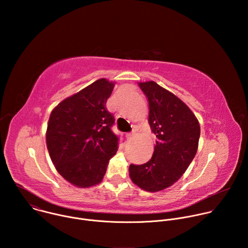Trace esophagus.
<instances>
[{
    "instance_id": "obj_1",
    "label": "esophagus",
    "mask_w": 248,
    "mask_h": 248,
    "mask_svg": "<svg viewBox=\"0 0 248 248\" xmlns=\"http://www.w3.org/2000/svg\"><path fill=\"white\" fill-rule=\"evenodd\" d=\"M134 136H135V133H134V132H132V133H127V134H126V139H127V140H131Z\"/></svg>"
}]
</instances>
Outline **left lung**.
<instances>
[{
	"label": "left lung",
	"mask_w": 248,
	"mask_h": 248,
	"mask_svg": "<svg viewBox=\"0 0 248 248\" xmlns=\"http://www.w3.org/2000/svg\"><path fill=\"white\" fill-rule=\"evenodd\" d=\"M146 96L148 123L157 141L151 159L143 165H130L129 178L149 192L164 190L178 182L198 149L200 124L188 106L155 81L137 83Z\"/></svg>",
	"instance_id": "1"
}]
</instances>
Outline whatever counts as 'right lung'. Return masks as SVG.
<instances>
[{
  "instance_id": "right-lung-1",
  "label": "right lung",
  "mask_w": 248,
  "mask_h": 248,
  "mask_svg": "<svg viewBox=\"0 0 248 248\" xmlns=\"http://www.w3.org/2000/svg\"><path fill=\"white\" fill-rule=\"evenodd\" d=\"M115 84L100 78L63 99L50 115L49 155L57 171L77 187L99 185L117 153L119 138L111 130L114 117L105 107Z\"/></svg>"
}]
</instances>
